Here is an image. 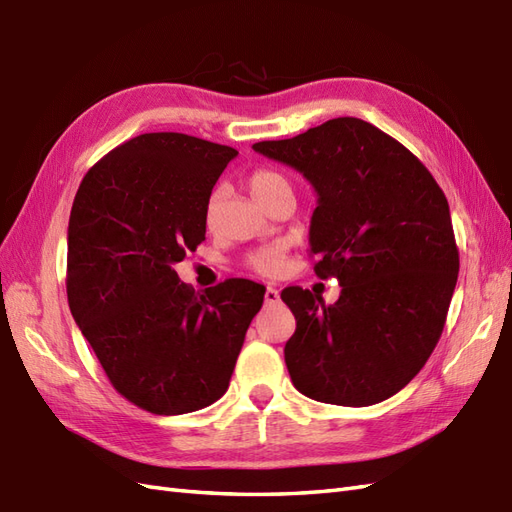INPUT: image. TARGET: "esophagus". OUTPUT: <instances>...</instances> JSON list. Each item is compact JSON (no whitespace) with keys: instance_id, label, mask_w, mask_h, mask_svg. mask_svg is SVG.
<instances>
[{"instance_id":"obj_1","label":"esophagus","mask_w":512,"mask_h":512,"mask_svg":"<svg viewBox=\"0 0 512 512\" xmlns=\"http://www.w3.org/2000/svg\"><path fill=\"white\" fill-rule=\"evenodd\" d=\"M278 301H280L278 290H275L273 286H267L265 288V303H267V306H273V303H278Z\"/></svg>"}]
</instances>
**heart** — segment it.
<instances>
[{
    "mask_svg": "<svg viewBox=\"0 0 512 512\" xmlns=\"http://www.w3.org/2000/svg\"><path fill=\"white\" fill-rule=\"evenodd\" d=\"M247 185L254 193V198L260 204H267L271 198L278 196L280 191L290 189L286 178L271 168H258L247 178ZM215 213V196L206 204V222H213ZM247 269H252L258 275H265V278H275V275H282L288 265V252L284 243H271L265 247H258V250L250 252L245 256Z\"/></svg>",
    "mask_w": 512,
    "mask_h": 512,
    "instance_id": "obj_1",
    "label": "heart"
}]
</instances>
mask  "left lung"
Wrapping results in <instances>:
<instances>
[{
  "label": "left lung",
  "instance_id": "obj_1",
  "mask_svg": "<svg viewBox=\"0 0 512 512\" xmlns=\"http://www.w3.org/2000/svg\"><path fill=\"white\" fill-rule=\"evenodd\" d=\"M254 150L299 170L319 193L310 256L340 299L282 290L297 329L284 347L295 388L366 407L394 396L437 347L459 275L448 200L424 163L359 118H334Z\"/></svg>",
  "mask_w": 512,
  "mask_h": 512
}]
</instances>
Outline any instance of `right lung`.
I'll list each match as a JSON object with an SVG mask.
<instances>
[{
	"instance_id": "obj_1",
	"label": "right lung",
	"mask_w": 512,
	"mask_h": 512,
	"mask_svg": "<svg viewBox=\"0 0 512 512\" xmlns=\"http://www.w3.org/2000/svg\"><path fill=\"white\" fill-rule=\"evenodd\" d=\"M239 153L185 133H144L96 161L68 219L66 295L109 383L157 416L228 390L265 286L196 293L174 271L206 232L213 185Z\"/></svg>"
}]
</instances>
